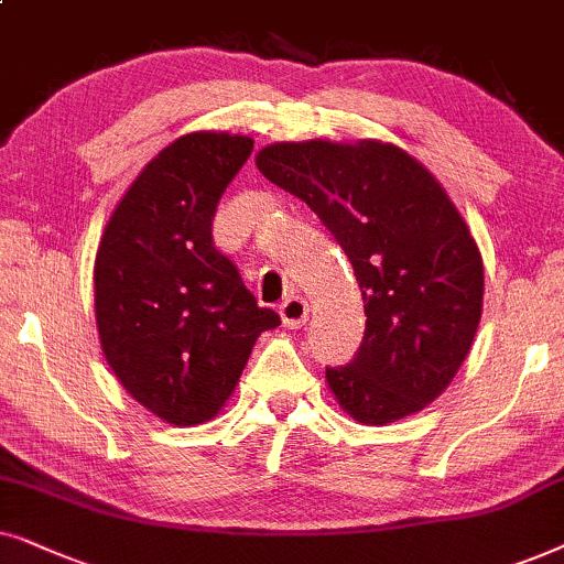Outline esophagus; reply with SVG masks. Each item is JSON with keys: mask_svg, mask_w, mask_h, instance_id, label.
<instances>
[{"mask_svg": "<svg viewBox=\"0 0 564 564\" xmlns=\"http://www.w3.org/2000/svg\"><path fill=\"white\" fill-rule=\"evenodd\" d=\"M310 317V304L299 296H289L286 302L281 304V319L289 329H299Z\"/></svg>", "mask_w": 564, "mask_h": 564, "instance_id": "esophagus-1", "label": "esophagus"}]
</instances>
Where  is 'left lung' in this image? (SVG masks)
<instances>
[{
    "instance_id": "1",
    "label": "left lung",
    "mask_w": 564,
    "mask_h": 564,
    "mask_svg": "<svg viewBox=\"0 0 564 564\" xmlns=\"http://www.w3.org/2000/svg\"><path fill=\"white\" fill-rule=\"evenodd\" d=\"M254 162L319 216L356 273L366 329L350 364L327 366L335 400L364 425L423 410L459 371L482 314V258L444 187L381 141L273 144Z\"/></svg>"
}]
</instances>
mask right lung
Masks as SVG:
<instances>
[{
  "instance_id": "obj_1",
  "label": "right lung",
  "mask_w": 564,
  "mask_h": 564,
  "mask_svg": "<svg viewBox=\"0 0 564 564\" xmlns=\"http://www.w3.org/2000/svg\"><path fill=\"white\" fill-rule=\"evenodd\" d=\"M252 139L187 133L126 191L95 258L102 352L133 400L172 425L212 420L235 392L260 333L281 325L258 306L212 221Z\"/></svg>"
}]
</instances>
